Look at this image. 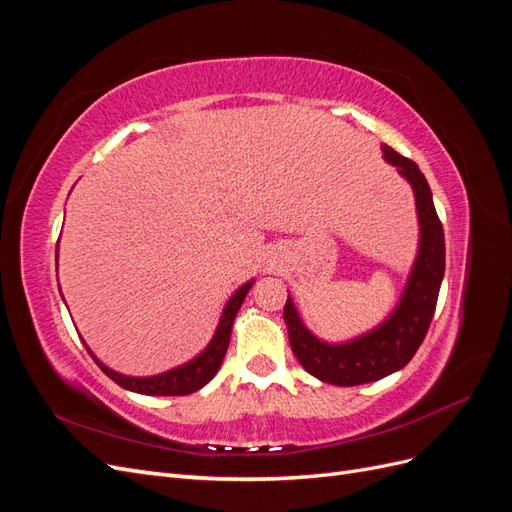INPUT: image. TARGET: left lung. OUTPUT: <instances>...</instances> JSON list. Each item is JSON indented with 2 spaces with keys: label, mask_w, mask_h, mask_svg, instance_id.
<instances>
[{
  "label": "left lung",
  "mask_w": 512,
  "mask_h": 512,
  "mask_svg": "<svg viewBox=\"0 0 512 512\" xmlns=\"http://www.w3.org/2000/svg\"><path fill=\"white\" fill-rule=\"evenodd\" d=\"M382 158L412 185L418 215V250L399 303L376 329L339 344L324 342L305 327L290 294L284 307L297 361L318 380L337 386L376 382L410 363L427 335L444 277V230L425 175L389 145H382Z\"/></svg>",
  "instance_id": "left-lung-1"
}]
</instances>
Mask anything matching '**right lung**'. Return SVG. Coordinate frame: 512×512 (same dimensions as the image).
I'll return each instance as SVG.
<instances>
[{"mask_svg":"<svg viewBox=\"0 0 512 512\" xmlns=\"http://www.w3.org/2000/svg\"><path fill=\"white\" fill-rule=\"evenodd\" d=\"M55 260H57V250H55ZM254 286V280L245 282L232 297L228 299L222 318L218 322V329H215L211 342L207 344V348L200 352L198 356H194L192 361L183 363L175 369H168L164 374L158 376H126L119 374V371L106 367L98 356L89 350V346L85 344V348L89 350L91 359L98 363V367L104 371V374L111 378L113 382H117L121 389H128L132 393H141V395H190L203 386L218 374V369L224 361L226 350H228V342H230V331H232V322L237 318V312L241 309V303L245 301V294L250 292V288Z\"/></svg>","mask_w":512,"mask_h":512,"instance_id":"right-lung-1","label":"right lung"}]
</instances>
